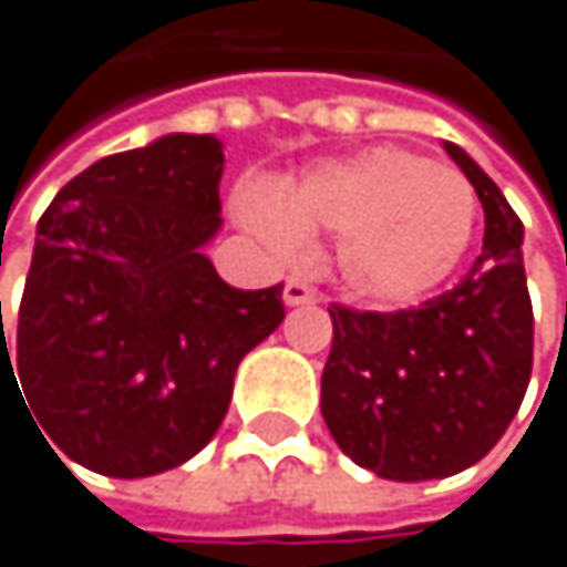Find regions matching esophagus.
Returning a JSON list of instances; mask_svg holds the SVG:
<instances>
[{"mask_svg":"<svg viewBox=\"0 0 567 567\" xmlns=\"http://www.w3.org/2000/svg\"><path fill=\"white\" fill-rule=\"evenodd\" d=\"M318 300V293L310 290L303 280H287L284 284V303L287 307H303V303H315Z\"/></svg>","mask_w":567,"mask_h":567,"instance_id":"obj_1","label":"esophagus"}]
</instances>
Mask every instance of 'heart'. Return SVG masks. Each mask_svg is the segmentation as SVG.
Segmentation results:
<instances>
[{"instance_id":"b5f03b06","label":"heart","mask_w":567,"mask_h":567,"mask_svg":"<svg viewBox=\"0 0 567 567\" xmlns=\"http://www.w3.org/2000/svg\"><path fill=\"white\" fill-rule=\"evenodd\" d=\"M233 209L280 252L300 249L303 236H334L344 290L375 307H405L453 277L480 203L463 172L379 145L321 162L274 192L243 185Z\"/></svg>"}]
</instances>
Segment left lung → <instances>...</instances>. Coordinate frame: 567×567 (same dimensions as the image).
Here are the masks:
<instances>
[{
  "mask_svg": "<svg viewBox=\"0 0 567 567\" xmlns=\"http://www.w3.org/2000/svg\"><path fill=\"white\" fill-rule=\"evenodd\" d=\"M443 148L484 206V252L453 290L412 310L334 303L321 375V415L341 453L402 484L484 460L520 409L534 358L524 226L484 168L453 141Z\"/></svg>",
  "mask_w": 567,
  "mask_h": 567,
  "instance_id": "obj_1",
  "label": "left lung"
}]
</instances>
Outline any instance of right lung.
<instances>
[{
  "label": "right lung",
  "instance_id": "right-lung-1",
  "mask_svg": "<svg viewBox=\"0 0 567 567\" xmlns=\"http://www.w3.org/2000/svg\"><path fill=\"white\" fill-rule=\"evenodd\" d=\"M223 165L216 134H165L83 168L37 226L12 334L0 300V379L16 363L43 440L94 473L192 460L239 361L284 321L280 284L236 290L203 252L223 229Z\"/></svg>",
  "mask_w": 567,
  "mask_h": 567
}]
</instances>
